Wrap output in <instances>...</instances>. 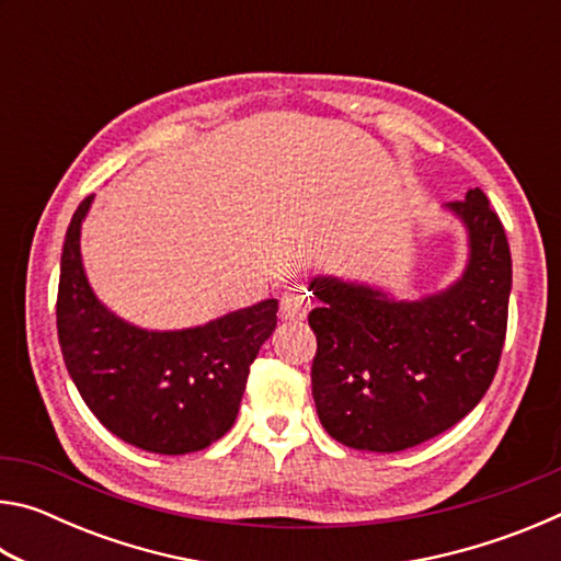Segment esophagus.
I'll return each instance as SVG.
<instances>
[{
  "label": "esophagus",
  "instance_id": "34e87169",
  "mask_svg": "<svg viewBox=\"0 0 561 561\" xmlns=\"http://www.w3.org/2000/svg\"><path fill=\"white\" fill-rule=\"evenodd\" d=\"M311 307H314V297H311V291L307 287H289L282 294L279 309L282 317L287 321H304Z\"/></svg>",
  "mask_w": 561,
  "mask_h": 561
}]
</instances>
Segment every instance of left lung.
<instances>
[{
	"mask_svg": "<svg viewBox=\"0 0 561 561\" xmlns=\"http://www.w3.org/2000/svg\"><path fill=\"white\" fill-rule=\"evenodd\" d=\"M468 234L465 270L448 287L396 299L376 284L319 274L309 289L319 421L346 448L398 453L462 421L495 378L507 331L512 257L480 187L448 203Z\"/></svg>",
	"mask_w": 561,
	"mask_h": 561,
	"instance_id": "1",
	"label": "left lung"
}]
</instances>
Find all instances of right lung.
Returning a JSON list of instances; mask_svg holds the SVG:
<instances>
[{"label": "right lung", "instance_id": "obj_1", "mask_svg": "<svg viewBox=\"0 0 561 561\" xmlns=\"http://www.w3.org/2000/svg\"><path fill=\"white\" fill-rule=\"evenodd\" d=\"M93 195L73 213L61 252L56 329L71 381L91 413L140 450L185 455L232 428L252 360L277 327V299L207 324L156 331L103 304L81 260Z\"/></svg>", "mask_w": 561, "mask_h": 561}]
</instances>
